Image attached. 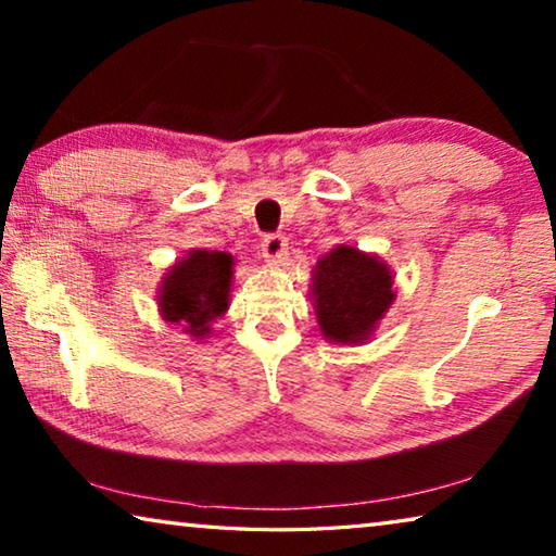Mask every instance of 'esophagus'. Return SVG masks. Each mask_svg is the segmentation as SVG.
I'll return each mask as SVG.
<instances>
[{
  "label": "esophagus",
  "mask_w": 556,
  "mask_h": 556,
  "mask_svg": "<svg viewBox=\"0 0 556 556\" xmlns=\"http://www.w3.org/2000/svg\"><path fill=\"white\" fill-rule=\"evenodd\" d=\"M287 255H289V242L285 235H267V238L262 240V257L267 262L279 265V262L287 260Z\"/></svg>",
  "instance_id": "esophagus-1"
}]
</instances>
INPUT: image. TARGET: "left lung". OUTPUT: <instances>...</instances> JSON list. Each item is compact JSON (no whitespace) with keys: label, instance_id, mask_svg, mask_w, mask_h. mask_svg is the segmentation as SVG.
<instances>
[{"label":"left lung","instance_id":"left-lung-1","mask_svg":"<svg viewBox=\"0 0 556 556\" xmlns=\"http://www.w3.org/2000/svg\"><path fill=\"white\" fill-rule=\"evenodd\" d=\"M392 271L378 255L338 244L316 262L312 296L328 343H363L394 301Z\"/></svg>","mask_w":556,"mask_h":556}]
</instances>
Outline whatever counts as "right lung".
<instances>
[{
  "instance_id": "1",
  "label": "right lung",
  "mask_w": 556,
  "mask_h": 556,
  "mask_svg": "<svg viewBox=\"0 0 556 556\" xmlns=\"http://www.w3.org/2000/svg\"><path fill=\"white\" fill-rule=\"evenodd\" d=\"M232 255L191 250L166 271L159 287V312L164 321L184 326L186 333L203 341L215 318L228 312Z\"/></svg>"
}]
</instances>
